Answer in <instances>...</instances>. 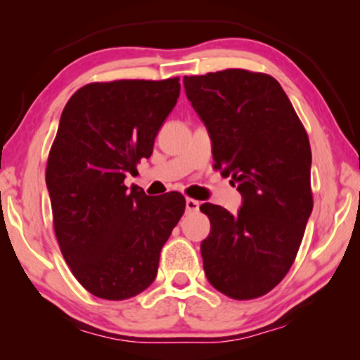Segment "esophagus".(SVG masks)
<instances>
[{
	"instance_id": "1",
	"label": "esophagus",
	"mask_w": 360,
	"mask_h": 360,
	"mask_svg": "<svg viewBox=\"0 0 360 360\" xmlns=\"http://www.w3.org/2000/svg\"><path fill=\"white\" fill-rule=\"evenodd\" d=\"M185 206H186V211H188V213H195V211L200 210V201H196L193 198H186Z\"/></svg>"
}]
</instances>
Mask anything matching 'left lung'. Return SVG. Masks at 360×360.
<instances>
[{
	"label": "left lung",
	"instance_id": "8db88e82",
	"mask_svg": "<svg viewBox=\"0 0 360 360\" xmlns=\"http://www.w3.org/2000/svg\"><path fill=\"white\" fill-rule=\"evenodd\" d=\"M188 101L211 137L214 169L238 185L236 214L218 205L201 243L208 282L234 300L269 293L292 267L313 210L311 147L274 77L240 68L184 77Z\"/></svg>",
	"mask_w": 360,
	"mask_h": 360
}]
</instances>
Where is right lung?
<instances>
[{"label":"right lung","instance_id":"1","mask_svg":"<svg viewBox=\"0 0 360 360\" xmlns=\"http://www.w3.org/2000/svg\"><path fill=\"white\" fill-rule=\"evenodd\" d=\"M179 95V78L90 83L63 108L46 184L63 259L95 297L144 292L184 214L185 198L176 191L147 196L124 185L150 157Z\"/></svg>","mask_w":360,"mask_h":360}]
</instances>
